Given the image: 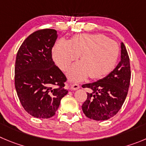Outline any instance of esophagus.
Segmentation results:
<instances>
[{
  "mask_svg": "<svg viewBox=\"0 0 146 146\" xmlns=\"http://www.w3.org/2000/svg\"><path fill=\"white\" fill-rule=\"evenodd\" d=\"M80 88V86L77 84H74L71 86V89L72 90H77Z\"/></svg>",
  "mask_w": 146,
  "mask_h": 146,
  "instance_id": "34e87169",
  "label": "esophagus"
}]
</instances>
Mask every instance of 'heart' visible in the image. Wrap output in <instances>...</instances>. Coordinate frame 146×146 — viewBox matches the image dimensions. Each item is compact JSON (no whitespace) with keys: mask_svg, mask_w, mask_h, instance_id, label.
<instances>
[{"mask_svg":"<svg viewBox=\"0 0 146 146\" xmlns=\"http://www.w3.org/2000/svg\"><path fill=\"white\" fill-rule=\"evenodd\" d=\"M119 46L103 35L81 34L69 41L60 39L52 50L53 60L65 71L80 55L81 62L71 66L68 72L69 79L81 81L90 76L92 79L104 77L114 68L119 57Z\"/></svg>","mask_w":146,"mask_h":146,"instance_id":"obj_1","label":"heart"}]
</instances>
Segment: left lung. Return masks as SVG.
Masks as SVG:
<instances>
[{"instance_id": "1", "label": "left lung", "mask_w": 146, "mask_h": 146, "mask_svg": "<svg viewBox=\"0 0 146 146\" xmlns=\"http://www.w3.org/2000/svg\"><path fill=\"white\" fill-rule=\"evenodd\" d=\"M130 78V58L122 42L121 60L116 68L102 79L82 86L92 91L87 93V99L82 105L86 116L97 121L107 120L114 116L126 99Z\"/></svg>"}]
</instances>
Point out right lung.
Here are the masks:
<instances>
[{"mask_svg":"<svg viewBox=\"0 0 146 146\" xmlns=\"http://www.w3.org/2000/svg\"><path fill=\"white\" fill-rule=\"evenodd\" d=\"M57 31L44 29L30 35L19 49L15 63V88L24 110L36 118L55 114L68 94L67 78L52 58Z\"/></svg>","mask_w":146,"mask_h":146,"instance_id":"obj_1","label":"right lung"}]
</instances>
